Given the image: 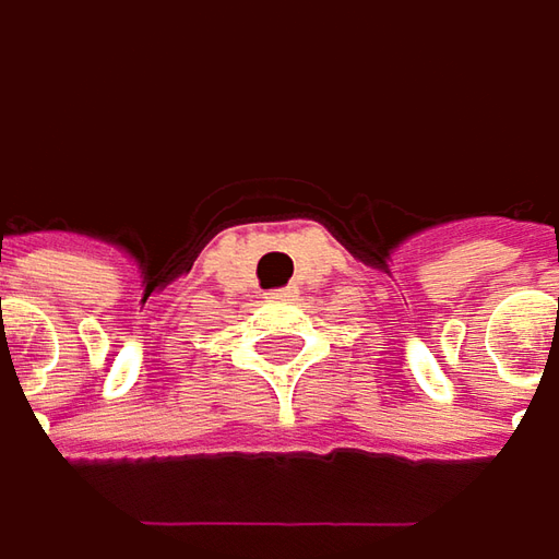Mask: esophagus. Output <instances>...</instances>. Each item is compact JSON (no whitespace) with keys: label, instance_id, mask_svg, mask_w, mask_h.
Wrapping results in <instances>:
<instances>
[{"label":"esophagus","instance_id":"obj_1","mask_svg":"<svg viewBox=\"0 0 559 559\" xmlns=\"http://www.w3.org/2000/svg\"><path fill=\"white\" fill-rule=\"evenodd\" d=\"M295 286H286V289H273V293H266L270 301H283V298H293Z\"/></svg>","mask_w":559,"mask_h":559}]
</instances>
